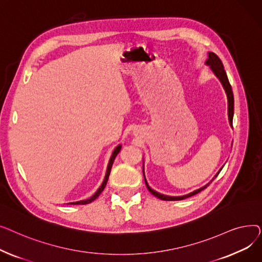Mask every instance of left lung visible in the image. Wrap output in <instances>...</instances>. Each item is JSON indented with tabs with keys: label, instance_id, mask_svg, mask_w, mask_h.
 Wrapping results in <instances>:
<instances>
[{
	"label": "left lung",
	"instance_id": "1",
	"mask_svg": "<svg viewBox=\"0 0 262 262\" xmlns=\"http://www.w3.org/2000/svg\"><path fill=\"white\" fill-rule=\"evenodd\" d=\"M205 63L210 67L211 71H212L213 74L219 78V80L221 81V84H222V86H223V88H224V90H225V93H226V95H227V104H228V121H229V125L232 126V118H233V94H232L231 86H230L229 81H228L226 72H225V70H224L223 63H222L221 59H220V58L216 56V55H215L214 53H212V52H209V53H208V58H207V60H206ZM221 170H222V169H221ZM221 170H220V171L217 172V174L214 176V178L219 175L220 172H221ZM143 176H144V168H143ZM214 178H213V180H214ZM213 180H212V181H213ZM144 181H145V185H146V187H147V189H148V191L150 192V193H152L153 195H155L156 198L162 200V201H182V200L188 199V198H190V196H193V195L198 194L199 192H201L202 190L207 188V187L209 186V184L212 182V181H211L210 183H208L206 186H204V187H202V188H200V189H198V190H195V191H193V192H191V193H189V194H186V195H183V196H169V195L161 194V193H159V192H157V191H155V190H153L152 188H150V187L148 186L146 180H145V176H144Z\"/></svg>",
	"mask_w": 262,
	"mask_h": 262
}]
</instances>
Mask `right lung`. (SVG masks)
<instances>
[{
  "label": "right lung",
  "instance_id": "add662e5",
  "mask_svg": "<svg viewBox=\"0 0 262 262\" xmlns=\"http://www.w3.org/2000/svg\"><path fill=\"white\" fill-rule=\"evenodd\" d=\"M121 147H122V145L120 144V145H118L116 148H115V150H114V153H113V155H112V157H110V159H109V162H108V166H107V171H106V175H105V178H104V182L102 183V185H101V187L98 189V191L95 192V193L90 198V199H88V200H84V201H78V202H73V203H69V204H71V205H86V204H89V203H91V202H93L96 198H98L101 193H102V191L104 190V188L106 187V184H107V182H108V177H109V174H110V170H112V167H113V163H114V161H115V158H116V156L119 154V152H120V149H121Z\"/></svg>",
  "mask_w": 262,
  "mask_h": 262
}]
</instances>
